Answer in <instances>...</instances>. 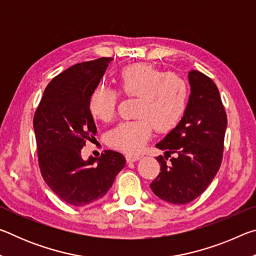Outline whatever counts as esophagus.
<instances>
[{
	"label": "esophagus",
	"instance_id": "esophagus-1",
	"mask_svg": "<svg viewBox=\"0 0 256 256\" xmlns=\"http://www.w3.org/2000/svg\"><path fill=\"white\" fill-rule=\"evenodd\" d=\"M125 158H126L128 162H136V160L140 159V156L133 154H128L126 156H125Z\"/></svg>",
	"mask_w": 256,
	"mask_h": 256
}]
</instances>
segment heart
<instances>
[{"mask_svg":"<svg viewBox=\"0 0 256 256\" xmlns=\"http://www.w3.org/2000/svg\"><path fill=\"white\" fill-rule=\"evenodd\" d=\"M120 92L138 97L136 120H125L110 130L108 142L128 154L140 151L148 142L154 128L168 132L177 126L188 104V84L183 76L166 72L151 64L136 63L118 74ZM120 94L107 86H97L89 97V110L94 118L108 122L114 118Z\"/></svg>","mask_w":256,"mask_h":256,"instance_id":"1","label":"heart"}]
</instances>
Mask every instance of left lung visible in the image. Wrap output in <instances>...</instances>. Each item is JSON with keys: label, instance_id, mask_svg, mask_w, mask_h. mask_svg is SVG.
I'll return each mask as SVG.
<instances>
[{"label": "left lung", "instance_id": "left-lung-1", "mask_svg": "<svg viewBox=\"0 0 256 256\" xmlns=\"http://www.w3.org/2000/svg\"><path fill=\"white\" fill-rule=\"evenodd\" d=\"M190 94L186 112L158 149L160 172L150 184L152 192L172 204H185L203 193L218 172L222 159L227 115L219 90L209 76L188 72ZM174 153L172 164L164 158Z\"/></svg>", "mask_w": 256, "mask_h": 256}]
</instances>
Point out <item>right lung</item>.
Listing matches in <instances>:
<instances>
[{
    "instance_id": "add662e5",
    "label": "right lung",
    "mask_w": 256,
    "mask_h": 256,
    "mask_svg": "<svg viewBox=\"0 0 256 256\" xmlns=\"http://www.w3.org/2000/svg\"><path fill=\"white\" fill-rule=\"evenodd\" d=\"M112 58L78 63L46 86L34 116L38 164L50 188L63 201L84 206L108 192L125 166V157L106 150L84 160L81 149L97 133L89 97Z\"/></svg>"
}]
</instances>
